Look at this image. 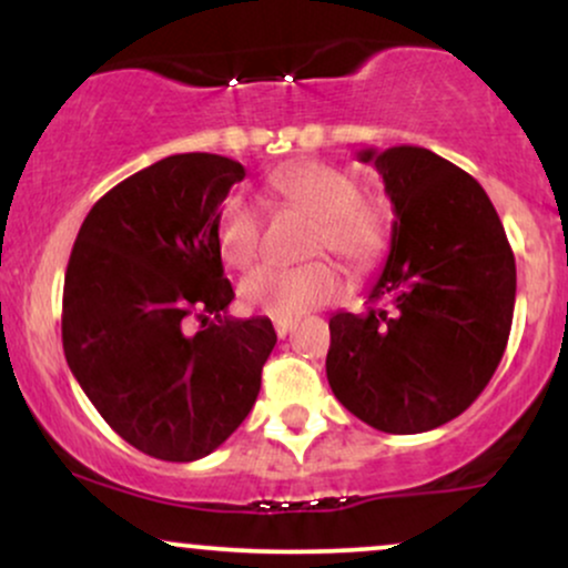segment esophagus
Listing matches in <instances>:
<instances>
[{"mask_svg":"<svg viewBox=\"0 0 568 568\" xmlns=\"http://www.w3.org/2000/svg\"><path fill=\"white\" fill-rule=\"evenodd\" d=\"M293 325H296L293 321H275V334H277L280 338H285V336H288L291 331H293Z\"/></svg>","mask_w":568,"mask_h":568,"instance_id":"esophagus-1","label":"esophagus"}]
</instances>
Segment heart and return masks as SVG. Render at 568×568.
Segmentation results:
<instances>
[{"mask_svg": "<svg viewBox=\"0 0 568 568\" xmlns=\"http://www.w3.org/2000/svg\"><path fill=\"white\" fill-rule=\"evenodd\" d=\"M270 189L296 211L315 219L310 251H331L349 270L361 272L376 262L384 245L382 221L361 202L355 179L325 162H298L270 175ZM216 245L232 270H247L262 245V216L243 194H232L219 205ZM338 291L336 266L325 258L277 270L262 266L240 285V296L251 312L296 321L306 312L328 304Z\"/></svg>", "mask_w": 568, "mask_h": 568, "instance_id": "heart-1", "label": "heart"}]
</instances>
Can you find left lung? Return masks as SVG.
<instances>
[{"label":"left lung","instance_id":"left-lung-1","mask_svg":"<svg viewBox=\"0 0 568 568\" xmlns=\"http://www.w3.org/2000/svg\"><path fill=\"white\" fill-rule=\"evenodd\" d=\"M393 202V240L363 315L331 317L325 374L344 408L427 433L484 393L505 355L515 256L484 186L422 146L363 149Z\"/></svg>","mask_w":568,"mask_h":568}]
</instances>
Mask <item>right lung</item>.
Masks as SVG:
<instances>
[{"label": "right lung", "instance_id": "add662e5", "mask_svg": "<svg viewBox=\"0 0 568 568\" xmlns=\"http://www.w3.org/2000/svg\"><path fill=\"white\" fill-rule=\"evenodd\" d=\"M243 179L221 154H173L109 189L71 247L67 363L106 425L154 459L194 462L230 438L277 342L270 317L224 315L234 291L213 226Z\"/></svg>", "mask_w": 568, "mask_h": 568}]
</instances>
